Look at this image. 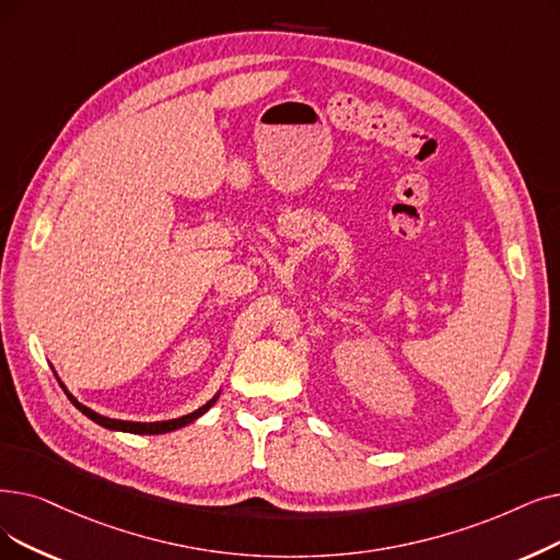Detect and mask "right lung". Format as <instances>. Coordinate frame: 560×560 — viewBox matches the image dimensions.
<instances>
[{"instance_id":"add662e5","label":"right lung","mask_w":560,"mask_h":560,"mask_svg":"<svg viewBox=\"0 0 560 560\" xmlns=\"http://www.w3.org/2000/svg\"><path fill=\"white\" fill-rule=\"evenodd\" d=\"M61 384V382H59ZM61 388L66 392V396H68V400L75 405L84 417H89L91 421H95L98 425H103V428H107V430H120V432H132V434H164V432H172V430H178V428H185L187 423H191V421H197L199 417H203L206 411L214 405V400L220 398V394H217L212 400H208L203 407H199V409H194L191 415H185V417H180V419H168V421H155V423H137V421H118V419H107V417H101L98 411H93V409H89L86 405H82L75 396L72 394H68V388L61 384Z\"/></svg>"}]
</instances>
